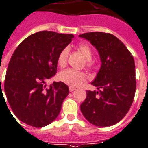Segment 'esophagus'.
<instances>
[{
  "label": "esophagus",
  "mask_w": 148,
  "mask_h": 148,
  "mask_svg": "<svg viewBox=\"0 0 148 148\" xmlns=\"http://www.w3.org/2000/svg\"><path fill=\"white\" fill-rule=\"evenodd\" d=\"M76 88L75 87H70V88H69V90H70V92H72V91H74V90H75Z\"/></svg>",
  "instance_id": "1"
}]
</instances>
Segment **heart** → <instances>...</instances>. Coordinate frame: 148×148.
<instances>
[{"label":"heart","mask_w":148,"mask_h":148,"mask_svg":"<svg viewBox=\"0 0 148 148\" xmlns=\"http://www.w3.org/2000/svg\"><path fill=\"white\" fill-rule=\"evenodd\" d=\"M78 50L81 53L82 57L86 60V66L87 68H91L92 62V50L91 47L86 43H82L78 45ZM69 51L67 49L61 50L57 57V64L60 67H65L67 64V58H68ZM59 79L61 82L69 85L70 87H78L87 80V76L82 71L73 70V69H67L66 70L61 71L59 74Z\"/></svg>","instance_id":"obj_1"}]
</instances>
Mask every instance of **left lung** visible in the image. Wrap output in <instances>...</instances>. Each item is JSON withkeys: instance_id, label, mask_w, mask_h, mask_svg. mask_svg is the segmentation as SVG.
<instances>
[{"instance_id": "8db88e82", "label": "left lung", "mask_w": 148, "mask_h": 148, "mask_svg": "<svg viewBox=\"0 0 148 148\" xmlns=\"http://www.w3.org/2000/svg\"><path fill=\"white\" fill-rule=\"evenodd\" d=\"M90 41L99 53L101 66L91 84L98 91H87L80 105L82 115L97 126L119 122L129 111L136 90L135 65L132 54L116 36L103 32L80 36Z\"/></svg>"}]
</instances>
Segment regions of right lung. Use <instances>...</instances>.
<instances>
[{
  "label": "right lung",
  "mask_w": 148,
  "mask_h": 148,
  "mask_svg": "<svg viewBox=\"0 0 148 148\" xmlns=\"http://www.w3.org/2000/svg\"><path fill=\"white\" fill-rule=\"evenodd\" d=\"M73 38L72 34L39 32L15 49L4 89L13 112L21 121L39 128L49 125L59 115L69 87L64 82H54L48 88L45 80L56 74L58 54Z\"/></svg>",
  "instance_id": "add662e5"
}]
</instances>
